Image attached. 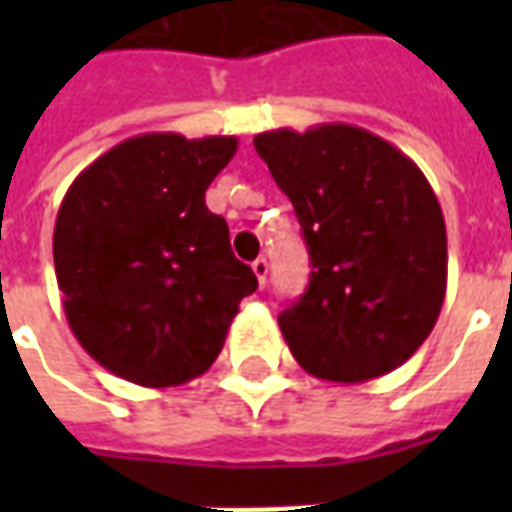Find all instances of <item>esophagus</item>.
<instances>
[{
  "instance_id": "34e87169",
  "label": "esophagus",
  "mask_w": 512,
  "mask_h": 512,
  "mask_svg": "<svg viewBox=\"0 0 512 512\" xmlns=\"http://www.w3.org/2000/svg\"><path fill=\"white\" fill-rule=\"evenodd\" d=\"M252 271H255L257 285L263 288V285H266V277H268V260H266V257H257L255 263H252Z\"/></svg>"
}]
</instances>
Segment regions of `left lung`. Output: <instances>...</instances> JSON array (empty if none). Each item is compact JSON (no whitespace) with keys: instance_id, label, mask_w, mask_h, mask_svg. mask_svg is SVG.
I'll return each mask as SVG.
<instances>
[{"instance_id":"8db88e82","label":"left lung","mask_w":512,"mask_h":512,"mask_svg":"<svg viewBox=\"0 0 512 512\" xmlns=\"http://www.w3.org/2000/svg\"><path fill=\"white\" fill-rule=\"evenodd\" d=\"M307 241L310 285L279 329L310 376L362 384L425 343L447 293V230L422 169L348 123L255 136Z\"/></svg>"}]
</instances>
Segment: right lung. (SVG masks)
<instances>
[{
	"mask_svg": "<svg viewBox=\"0 0 512 512\" xmlns=\"http://www.w3.org/2000/svg\"><path fill=\"white\" fill-rule=\"evenodd\" d=\"M235 150V136L139 134L71 183L54 271L71 332L109 373L150 389L202 376L257 290L205 205Z\"/></svg>",
	"mask_w": 512,
	"mask_h": 512,
	"instance_id": "right-lung-1",
	"label": "right lung"
}]
</instances>
